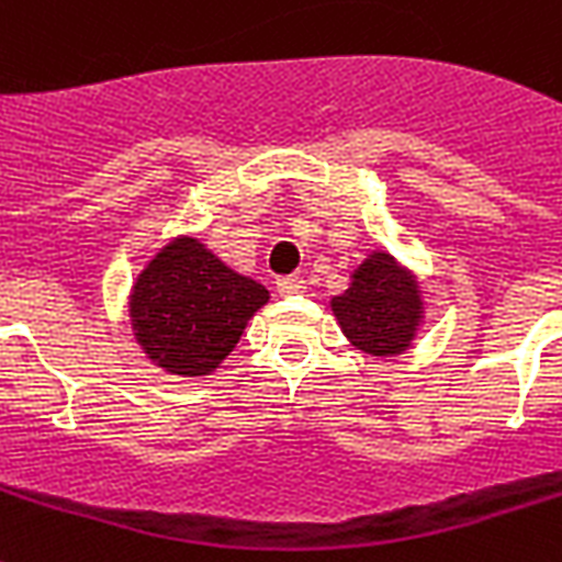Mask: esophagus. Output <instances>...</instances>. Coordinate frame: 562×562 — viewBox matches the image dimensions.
<instances>
[{
	"label": "esophagus",
	"mask_w": 562,
	"mask_h": 562,
	"mask_svg": "<svg viewBox=\"0 0 562 562\" xmlns=\"http://www.w3.org/2000/svg\"><path fill=\"white\" fill-rule=\"evenodd\" d=\"M305 289H308V285H305L303 277H282V280H277V291H280L282 296L303 294Z\"/></svg>",
	"instance_id": "1"
}]
</instances>
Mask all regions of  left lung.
<instances>
[{"instance_id": "left-lung-1", "label": "left lung", "mask_w": 562, "mask_h": 562, "mask_svg": "<svg viewBox=\"0 0 562 562\" xmlns=\"http://www.w3.org/2000/svg\"><path fill=\"white\" fill-rule=\"evenodd\" d=\"M331 311L348 342L376 360L408 351L426 323L417 273L385 248L353 268L348 289L331 296Z\"/></svg>"}]
</instances>
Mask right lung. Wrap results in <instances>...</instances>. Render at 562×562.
Returning a JSON list of instances; mask_svg holds the SVG:
<instances>
[{"label": "right lung", "mask_w": 562, "mask_h": 562, "mask_svg": "<svg viewBox=\"0 0 562 562\" xmlns=\"http://www.w3.org/2000/svg\"><path fill=\"white\" fill-rule=\"evenodd\" d=\"M268 300L266 285L225 266L191 234H179L136 273L128 294L131 331L157 369L209 376Z\"/></svg>", "instance_id": "1"}]
</instances>
